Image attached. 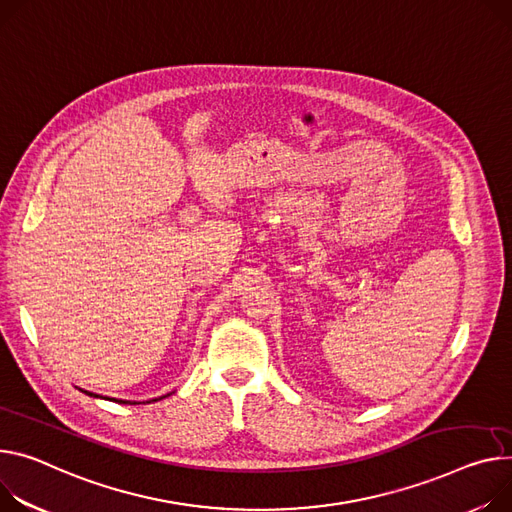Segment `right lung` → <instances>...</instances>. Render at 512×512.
Here are the masks:
<instances>
[{"label": "right lung", "mask_w": 512, "mask_h": 512, "mask_svg": "<svg viewBox=\"0 0 512 512\" xmlns=\"http://www.w3.org/2000/svg\"><path fill=\"white\" fill-rule=\"evenodd\" d=\"M84 393H88V396H92V398H98L96 393H92V391H84ZM168 396H170V393H168ZM162 398H166V396H162ZM162 398H157V400H162ZM157 400H149V402H157ZM114 402H119V404H137V402H125V400H114Z\"/></svg>", "instance_id": "right-lung-1"}]
</instances>
